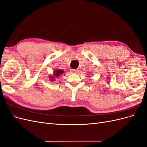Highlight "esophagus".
Listing matches in <instances>:
<instances>
[{
  "instance_id": "34e87169",
  "label": "esophagus",
  "mask_w": 147,
  "mask_h": 147,
  "mask_svg": "<svg viewBox=\"0 0 147 147\" xmlns=\"http://www.w3.org/2000/svg\"><path fill=\"white\" fill-rule=\"evenodd\" d=\"M70 72H72V74H77L78 72V70H75V69H72L70 70Z\"/></svg>"
}]
</instances>
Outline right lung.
Masks as SVG:
<instances>
[{
  "label": "right lung",
  "instance_id": "add662e5",
  "mask_svg": "<svg viewBox=\"0 0 147 147\" xmlns=\"http://www.w3.org/2000/svg\"><path fill=\"white\" fill-rule=\"evenodd\" d=\"M64 70L63 69H55L54 71H53V74L52 75H50L49 77H50V79L51 82H54L56 80V79L59 77L61 75H63L64 74Z\"/></svg>",
  "mask_w": 147,
  "mask_h": 147
}]
</instances>
